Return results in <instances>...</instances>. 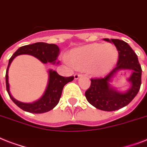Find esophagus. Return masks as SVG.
I'll return each mask as SVG.
<instances>
[{"instance_id":"obj_1","label":"esophagus","mask_w":147,"mask_h":147,"mask_svg":"<svg viewBox=\"0 0 147 147\" xmlns=\"http://www.w3.org/2000/svg\"><path fill=\"white\" fill-rule=\"evenodd\" d=\"M81 76H82L81 74H74V79L77 80L80 77H81Z\"/></svg>"}]
</instances>
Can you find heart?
<instances>
[{"instance_id": "1", "label": "heart", "mask_w": 147, "mask_h": 147, "mask_svg": "<svg viewBox=\"0 0 147 147\" xmlns=\"http://www.w3.org/2000/svg\"><path fill=\"white\" fill-rule=\"evenodd\" d=\"M118 58V51L114 44H92L75 49L70 53V61L79 70H88L94 75L109 72Z\"/></svg>"}]
</instances>
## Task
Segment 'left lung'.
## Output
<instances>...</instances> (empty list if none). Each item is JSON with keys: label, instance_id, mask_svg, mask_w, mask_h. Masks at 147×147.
Wrapping results in <instances>:
<instances>
[{"label": "left lung", "instance_id": "left-lung-1", "mask_svg": "<svg viewBox=\"0 0 147 147\" xmlns=\"http://www.w3.org/2000/svg\"><path fill=\"white\" fill-rule=\"evenodd\" d=\"M103 40L111 42L116 46L119 60L117 67L104 78H92L90 86L85 92V96L94 107L104 111H114L128 105L138 94L141 85L142 69L137 56L127 43L118 39ZM121 69H131L133 71L128 79L131 86L125 93L118 92L109 84L111 78Z\"/></svg>", "mask_w": 147, "mask_h": 147}]
</instances>
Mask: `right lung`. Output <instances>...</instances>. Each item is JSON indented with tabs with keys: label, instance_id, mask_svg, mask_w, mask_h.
I'll use <instances>...</instances> for the list:
<instances>
[{
	"label": "right lung",
	"instance_id": "1",
	"mask_svg": "<svg viewBox=\"0 0 147 147\" xmlns=\"http://www.w3.org/2000/svg\"><path fill=\"white\" fill-rule=\"evenodd\" d=\"M60 53V49L56 44H47L43 42H38L33 44L20 47L9 60L8 66L6 71V88L9 96L16 105L27 112L32 113H43L48 112L54 108L59 103L63 86L69 82L72 81L74 77H62L59 75L55 70H49V78L47 86L43 96L38 100L30 103H22L17 100L11 96L10 93V86L8 83V70L11 62L13 59L20 54H30L42 63H55Z\"/></svg>",
	"mask_w": 147,
	"mask_h": 147
}]
</instances>
